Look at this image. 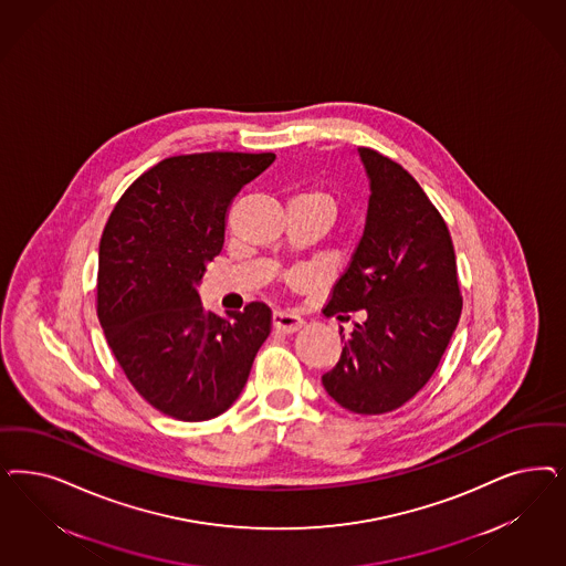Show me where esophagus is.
Returning a JSON list of instances; mask_svg holds the SVG:
<instances>
[{"label":"esophagus","instance_id":"esophagus-1","mask_svg":"<svg viewBox=\"0 0 566 566\" xmlns=\"http://www.w3.org/2000/svg\"><path fill=\"white\" fill-rule=\"evenodd\" d=\"M273 327L283 333H295L304 327V318L290 314V312H274Z\"/></svg>","mask_w":566,"mask_h":566}]
</instances>
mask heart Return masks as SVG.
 <instances>
[{"label": "heart", "instance_id": "1", "mask_svg": "<svg viewBox=\"0 0 566 566\" xmlns=\"http://www.w3.org/2000/svg\"><path fill=\"white\" fill-rule=\"evenodd\" d=\"M293 200L308 201V203L323 206V208L328 210L331 214H335V200H333V196H331L328 191H325V189H318V187H314V189H306V191L297 193Z\"/></svg>", "mask_w": 566, "mask_h": 566}]
</instances>
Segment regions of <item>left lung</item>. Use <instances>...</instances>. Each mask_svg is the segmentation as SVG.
Instances as JSON below:
<instances>
[{"label":"left lung","mask_w":566,"mask_h":566,"mask_svg":"<svg viewBox=\"0 0 566 566\" xmlns=\"http://www.w3.org/2000/svg\"><path fill=\"white\" fill-rule=\"evenodd\" d=\"M370 198L365 233L333 285L327 316L339 331V363L323 375L328 396L356 415H384L415 398L436 373L462 312L457 254L448 224L415 177L360 147Z\"/></svg>","instance_id":"1"}]
</instances>
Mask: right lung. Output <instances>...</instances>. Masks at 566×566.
I'll list each match as a JSON object with an SVG mask.
<instances>
[{
	"label": "right lung",
	"instance_id": "add662e5",
	"mask_svg": "<svg viewBox=\"0 0 566 566\" xmlns=\"http://www.w3.org/2000/svg\"><path fill=\"white\" fill-rule=\"evenodd\" d=\"M274 154L172 156L128 187L99 241L97 318L137 394L172 419H214L238 400L271 335L262 302L222 318L196 285L224 243L227 210Z\"/></svg>",
	"mask_w": 566,
	"mask_h": 566
}]
</instances>
